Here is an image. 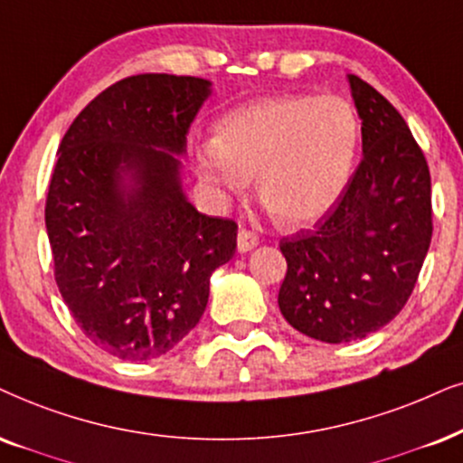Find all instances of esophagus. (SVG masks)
<instances>
[{
  "mask_svg": "<svg viewBox=\"0 0 463 463\" xmlns=\"http://www.w3.org/2000/svg\"><path fill=\"white\" fill-rule=\"evenodd\" d=\"M256 245H259V237H256L254 232H250V231H245V228H241V231H239V235H237V250L239 251H250V250H254Z\"/></svg>",
  "mask_w": 463,
  "mask_h": 463,
  "instance_id": "obj_1",
  "label": "esophagus"
}]
</instances>
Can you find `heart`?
Listing matches in <instances>:
<instances>
[{
  "label": "heart",
  "instance_id": "obj_1",
  "mask_svg": "<svg viewBox=\"0 0 463 463\" xmlns=\"http://www.w3.org/2000/svg\"><path fill=\"white\" fill-rule=\"evenodd\" d=\"M361 121L337 96L262 98L228 113L213 143L196 154L198 177L222 201L241 196L250 177L275 224L320 220L353 177Z\"/></svg>",
  "mask_w": 463,
  "mask_h": 463
}]
</instances>
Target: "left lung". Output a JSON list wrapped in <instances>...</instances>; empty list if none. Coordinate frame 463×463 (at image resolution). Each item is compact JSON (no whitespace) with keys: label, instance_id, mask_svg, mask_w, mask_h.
Segmentation results:
<instances>
[{"label":"left lung","instance_id":"8db88e82","mask_svg":"<svg viewBox=\"0 0 463 463\" xmlns=\"http://www.w3.org/2000/svg\"><path fill=\"white\" fill-rule=\"evenodd\" d=\"M363 160L312 231L279 241V312L303 335L354 342L411 299L431 243V177L411 128L383 93L348 74Z\"/></svg>","mask_w":463,"mask_h":463}]
</instances>
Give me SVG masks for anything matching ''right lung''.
I'll use <instances>...</instances> for the list:
<instances>
[{
    "instance_id": "1",
    "label": "right lung",
    "mask_w": 463,
    "mask_h": 463,
    "mask_svg": "<svg viewBox=\"0 0 463 463\" xmlns=\"http://www.w3.org/2000/svg\"><path fill=\"white\" fill-rule=\"evenodd\" d=\"M209 93L196 76H128L61 138L44 207L55 282L76 325L117 359L177 346L237 250L235 222L196 212L172 156Z\"/></svg>"
}]
</instances>
